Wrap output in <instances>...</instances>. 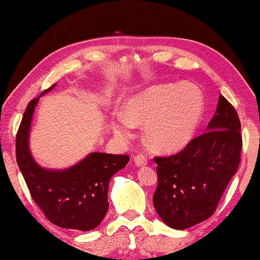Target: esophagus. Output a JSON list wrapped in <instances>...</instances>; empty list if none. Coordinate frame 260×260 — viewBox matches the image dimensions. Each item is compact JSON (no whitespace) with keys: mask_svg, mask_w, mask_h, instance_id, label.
Wrapping results in <instances>:
<instances>
[{"mask_svg":"<svg viewBox=\"0 0 260 260\" xmlns=\"http://www.w3.org/2000/svg\"><path fill=\"white\" fill-rule=\"evenodd\" d=\"M134 162L137 167H144V165L147 164V158L145 155H143V154H137L134 157Z\"/></svg>","mask_w":260,"mask_h":260,"instance_id":"34e87169","label":"esophagus"}]
</instances>
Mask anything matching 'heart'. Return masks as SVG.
<instances>
[{"label":"heart","instance_id":"heart-1","mask_svg":"<svg viewBox=\"0 0 260 260\" xmlns=\"http://www.w3.org/2000/svg\"><path fill=\"white\" fill-rule=\"evenodd\" d=\"M203 107L202 91L190 82L178 87L171 84L152 86L127 101L126 116L116 118L114 129L121 136H129L133 123H145V141L153 150L179 152L194 136Z\"/></svg>","mask_w":260,"mask_h":260}]
</instances>
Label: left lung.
Returning <instances> with one entry per match:
<instances>
[{
    "label": "left lung",
    "instance_id": "8db88e82",
    "mask_svg": "<svg viewBox=\"0 0 260 260\" xmlns=\"http://www.w3.org/2000/svg\"><path fill=\"white\" fill-rule=\"evenodd\" d=\"M241 125L235 107L222 95L207 132L181 152L155 156L156 212L169 227L183 230L209 219L240 163Z\"/></svg>",
    "mask_w": 260,
    "mask_h": 260
}]
</instances>
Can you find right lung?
Wrapping results in <instances>:
<instances>
[{"label":"right lung","instance_id":"right-lung-1","mask_svg":"<svg viewBox=\"0 0 260 260\" xmlns=\"http://www.w3.org/2000/svg\"><path fill=\"white\" fill-rule=\"evenodd\" d=\"M38 101L39 97L27 104L15 137L16 162L31 198L49 221L58 227L82 231L95 229L107 213L109 180L125 168L129 156L91 153L67 170L40 168L31 156L27 144Z\"/></svg>","mask_w":260,"mask_h":260}]
</instances>
